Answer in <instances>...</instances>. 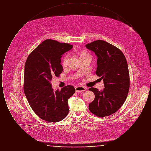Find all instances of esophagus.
Returning <instances> with one entry per match:
<instances>
[{
  "instance_id": "1",
  "label": "esophagus",
  "mask_w": 151,
  "mask_h": 151,
  "mask_svg": "<svg viewBox=\"0 0 151 151\" xmlns=\"http://www.w3.org/2000/svg\"><path fill=\"white\" fill-rule=\"evenodd\" d=\"M75 90L76 92H81L86 90V88L85 86H78L75 88Z\"/></svg>"
}]
</instances>
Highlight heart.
Here are the masks:
<instances>
[{
    "mask_svg": "<svg viewBox=\"0 0 151 151\" xmlns=\"http://www.w3.org/2000/svg\"><path fill=\"white\" fill-rule=\"evenodd\" d=\"M89 55L86 52H80V57H84V56H87ZM69 58V55L68 54L65 55V56H63V57L62 59V63L63 65H65L67 64V62H68V59Z\"/></svg>",
    "mask_w": 151,
    "mask_h": 151,
    "instance_id": "1",
    "label": "heart"
}]
</instances>
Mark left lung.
Instances as JSON below:
<instances>
[{
    "label": "left lung",
    "instance_id": "1",
    "mask_svg": "<svg viewBox=\"0 0 151 151\" xmlns=\"http://www.w3.org/2000/svg\"><path fill=\"white\" fill-rule=\"evenodd\" d=\"M97 57L96 74L103 79L105 88L99 91L96 88L89 91L95 96L89 105L94 115L104 117L115 113L126 100L129 88V75L126 59L115 46L102 40L86 45Z\"/></svg>",
    "mask_w": 151,
    "mask_h": 151
}]
</instances>
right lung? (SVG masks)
<instances>
[{"label":"right lung","instance_id":"add662e5","mask_svg":"<svg viewBox=\"0 0 151 151\" xmlns=\"http://www.w3.org/2000/svg\"><path fill=\"white\" fill-rule=\"evenodd\" d=\"M73 46L46 40L27 58L24 68V91L30 107L40 118L50 122H59L67 115L68 100L75 92L72 86L54 91L51 80L63 71L62 55Z\"/></svg>","mask_w":151,"mask_h":151}]
</instances>
